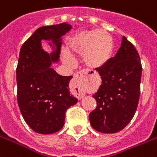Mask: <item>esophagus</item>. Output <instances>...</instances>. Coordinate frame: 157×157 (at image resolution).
Returning <instances> with one entry per match:
<instances>
[{"mask_svg":"<svg viewBox=\"0 0 157 157\" xmlns=\"http://www.w3.org/2000/svg\"><path fill=\"white\" fill-rule=\"evenodd\" d=\"M90 75L89 72L86 70H81L80 72H76L74 75V78L72 81V86L74 89L75 94L79 99L82 98L85 96V91L83 89V84L88 78L90 77Z\"/></svg>","mask_w":157,"mask_h":157,"instance_id":"obj_1","label":"esophagus"}]
</instances>
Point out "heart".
Wrapping results in <instances>:
<instances>
[{"label":"heart","instance_id":"heart-1","mask_svg":"<svg viewBox=\"0 0 157 157\" xmlns=\"http://www.w3.org/2000/svg\"><path fill=\"white\" fill-rule=\"evenodd\" d=\"M67 48L75 55L83 56L85 63L92 69H100L109 62L114 52L111 37L101 30L82 31L69 39ZM63 59L67 63L73 62L69 53L63 52Z\"/></svg>","mask_w":157,"mask_h":157}]
</instances>
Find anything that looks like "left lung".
Listing matches in <instances>:
<instances>
[{
    "label": "left lung",
    "mask_w": 157,
    "mask_h": 157,
    "mask_svg": "<svg viewBox=\"0 0 157 157\" xmlns=\"http://www.w3.org/2000/svg\"><path fill=\"white\" fill-rule=\"evenodd\" d=\"M98 72L101 85L93 96L97 107L90 123L99 132L116 133L132 121L138 106L142 64L137 50L123 36L115 56Z\"/></svg>",
    "instance_id": "obj_1"
}]
</instances>
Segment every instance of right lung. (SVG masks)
<instances>
[{"mask_svg": "<svg viewBox=\"0 0 157 157\" xmlns=\"http://www.w3.org/2000/svg\"><path fill=\"white\" fill-rule=\"evenodd\" d=\"M71 28L65 22L39 27L20 50L16 69L17 104L25 122L37 133L59 131L67 109L77 102L68 90L72 76L59 75L50 67L59 57L61 36ZM42 39H52L57 51L45 53L41 48Z\"/></svg>", "mask_w": 157, "mask_h": 157, "instance_id": "obj_1", "label": "right lung"}]
</instances>
